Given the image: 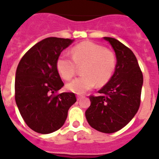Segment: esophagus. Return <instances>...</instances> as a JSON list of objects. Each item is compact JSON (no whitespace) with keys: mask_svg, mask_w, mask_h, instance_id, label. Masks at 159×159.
Instances as JSON below:
<instances>
[{"mask_svg":"<svg viewBox=\"0 0 159 159\" xmlns=\"http://www.w3.org/2000/svg\"><path fill=\"white\" fill-rule=\"evenodd\" d=\"M82 98H83L82 95H77V100H80Z\"/></svg>","mask_w":159,"mask_h":159,"instance_id":"obj_1","label":"esophagus"}]
</instances>
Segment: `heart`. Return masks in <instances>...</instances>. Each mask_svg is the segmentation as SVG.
Here are the masks:
<instances>
[{"label": "heart", "instance_id": "heart-1", "mask_svg": "<svg viewBox=\"0 0 159 159\" xmlns=\"http://www.w3.org/2000/svg\"><path fill=\"white\" fill-rule=\"evenodd\" d=\"M72 59L61 54L57 60V68L60 76L70 80L76 72V66L82 67L83 75L67 84V88L76 94H84L97 84H107L116 67V57L110 50L92 41H84L71 49Z\"/></svg>", "mask_w": 159, "mask_h": 159}]
</instances>
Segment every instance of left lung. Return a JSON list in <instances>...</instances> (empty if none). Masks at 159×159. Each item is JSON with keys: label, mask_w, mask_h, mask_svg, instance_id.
<instances>
[{"label": "left lung", "mask_w": 159, "mask_h": 159, "mask_svg": "<svg viewBox=\"0 0 159 159\" xmlns=\"http://www.w3.org/2000/svg\"><path fill=\"white\" fill-rule=\"evenodd\" d=\"M116 52L117 64L110 81L90 95L91 106L85 112L92 128L102 133L121 130L137 113L141 102L143 76L133 52L115 38L103 37Z\"/></svg>", "instance_id": "obj_1"}]
</instances>
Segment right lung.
I'll return each instance as SVG.
<instances>
[{
  "label": "right lung",
  "instance_id": "right-lung-1",
  "mask_svg": "<svg viewBox=\"0 0 159 159\" xmlns=\"http://www.w3.org/2000/svg\"><path fill=\"white\" fill-rule=\"evenodd\" d=\"M70 39L48 37L32 46L21 58L15 78V100L24 121L32 130L49 134L64 124L70 107L76 102L72 92L57 94L64 86L57 68L61 52Z\"/></svg>",
  "mask_w": 159,
  "mask_h": 159
}]
</instances>
